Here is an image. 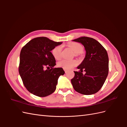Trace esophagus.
<instances>
[{"instance_id":"esophagus-1","label":"esophagus","mask_w":127,"mask_h":127,"mask_svg":"<svg viewBox=\"0 0 127 127\" xmlns=\"http://www.w3.org/2000/svg\"><path fill=\"white\" fill-rule=\"evenodd\" d=\"M64 70L65 73H67V72H68V70H66V69H64Z\"/></svg>"}]
</instances>
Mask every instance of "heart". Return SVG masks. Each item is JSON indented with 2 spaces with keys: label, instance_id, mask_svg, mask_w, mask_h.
Here are the masks:
<instances>
[{
  "label": "heart",
  "instance_id": "b5f03b06",
  "mask_svg": "<svg viewBox=\"0 0 127 127\" xmlns=\"http://www.w3.org/2000/svg\"><path fill=\"white\" fill-rule=\"evenodd\" d=\"M68 45L69 47L76 55L82 53L83 50V48L81 44L76 42H70L68 43ZM62 46L58 45L55 47L52 50V54L56 59L58 60L61 58ZM78 64L77 61L76 60H68L66 59H62L58 61L57 63L58 66L62 67L64 69L69 70L76 66Z\"/></svg>",
  "mask_w": 127,
  "mask_h": 127
}]
</instances>
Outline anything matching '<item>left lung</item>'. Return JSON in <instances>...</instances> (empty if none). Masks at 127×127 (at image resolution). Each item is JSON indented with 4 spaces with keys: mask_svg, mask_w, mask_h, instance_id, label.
Here are the masks:
<instances>
[{
    "mask_svg": "<svg viewBox=\"0 0 127 127\" xmlns=\"http://www.w3.org/2000/svg\"><path fill=\"white\" fill-rule=\"evenodd\" d=\"M82 44L86 51L85 57L74 71L71 80L74 90L84 95L94 94L101 89L109 73V57L105 48L91 37L83 36L72 40ZM86 72L84 75L82 72Z\"/></svg>",
    "mask_w": 127,
    "mask_h": 127,
    "instance_id": "left-lung-1",
    "label": "left lung"
}]
</instances>
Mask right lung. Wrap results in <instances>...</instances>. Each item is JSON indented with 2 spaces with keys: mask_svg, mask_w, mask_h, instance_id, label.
<instances>
[{
  "mask_svg": "<svg viewBox=\"0 0 127 127\" xmlns=\"http://www.w3.org/2000/svg\"><path fill=\"white\" fill-rule=\"evenodd\" d=\"M61 44L46 37H38L22 48L18 70L24 85L31 93L45 97L55 91L58 79L64 71L62 68H53L56 60L51 51Z\"/></svg>",
  "mask_w": 127,
  "mask_h": 127,
  "instance_id": "obj_1",
  "label": "right lung"
}]
</instances>
